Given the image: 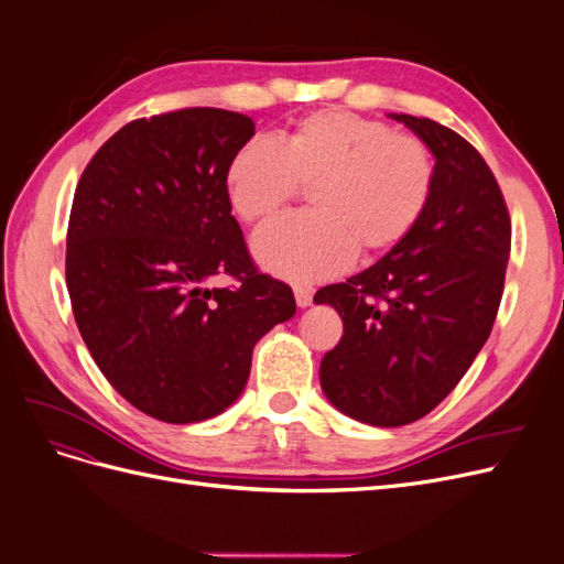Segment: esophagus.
Instances as JSON below:
<instances>
[{
    "label": "esophagus",
    "mask_w": 564,
    "mask_h": 564,
    "mask_svg": "<svg viewBox=\"0 0 564 564\" xmlns=\"http://www.w3.org/2000/svg\"><path fill=\"white\" fill-rule=\"evenodd\" d=\"M294 296H296V305H299V308H308V305L313 303V289L296 284V286H294Z\"/></svg>",
    "instance_id": "esophagus-1"
}]
</instances>
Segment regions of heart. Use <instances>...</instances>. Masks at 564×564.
<instances>
[{
    "mask_svg": "<svg viewBox=\"0 0 564 564\" xmlns=\"http://www.w3.org/2000/svg\"><path fill=\"white\" fill-rule=\"evenodd\" d=\"M311 193V214L270 220L251 249L272 275L296 282L327 280L360 251L373 259L398 247L419 226L435 185L431 152L416 135L344 110L303 117L282 139L247 141L235 152L226 187L235 214L261 220L299 191Z\"/></svg>",
    "mask_w": 564,
    "mask_h": 564,
    "instance_id": "obj_1",
    "label": "heart"
}]
</instances>
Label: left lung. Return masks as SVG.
Listing matches in <instances>:
<instances>
[{
	"label": "left lung",
	"instance_id": "left-lung-1",
	"mask_svg": "<svg viewBox=\"0 0 564 564\" xmlns=\"http://www.w3.org/2000/svg\"><path fill=\"white\" fill-rule=\"evenodd\" d=\"M435 158L419 226L371 268L315 294L344 319L322 357L319 386L346 416L398 429L445 400L497 319L510 256V218L491 169L433 119L390 115Z\"/></svg>",
	"mask_w": 564,
	"mask_h": 564
}]
</instances>
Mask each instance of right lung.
<instances>
[{
	"instance_id": "add662e5",
	"label": "right lung",
	"mask_w": 564,
	"mask_h": 564,
	"mask_svg": "<svg viewBox=\"0 0 564 564\" xmlns=\"http://www.w3.org/2000/svg\"><path fill=\"white\" fill-rule=\"evenodd\" d=\"M251 135V117L220 108L135 119L75 191L65 280L79 334L119 395L164 423L226 412L253 346L296 313L230 214L226 172ZM226 274L237 288L208 286Z\"/></svg>"
}]
</instances>
